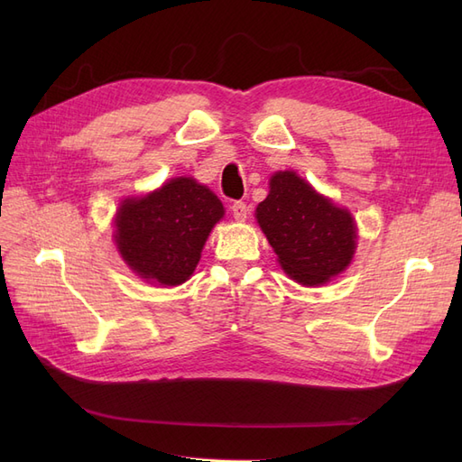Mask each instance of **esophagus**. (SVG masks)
<instances>
[{
    "label": "esophagus",
    "mask_w": 462,
    "mask_h": 462,
    "mask_svg": "<svg viewBox=\"0 0 462 462\" xmlns=\"http://www.w3.org/2000/svg\"><path fill=\"white\" fill-rule=\"evenodd\" d=\"M231 212H233V217H235V219L245 221L246 216H248V206H246L245 202H233Z\"/></svg>",
    "instance_id": "34e87169"
}]
</instances>
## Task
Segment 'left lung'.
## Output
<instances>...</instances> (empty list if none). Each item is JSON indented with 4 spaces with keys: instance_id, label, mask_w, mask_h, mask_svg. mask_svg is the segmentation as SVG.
Instances as JSON below:
<instances>
[{
    "instance_id": "left-lung-1",
    "label": "left lung",
    "mask_w": 462,
    "mask_h": 462,
    "mask_svg": "<svg viewBox=\"0 0 462 462\" xmlns=\"http://www.w3.org/2000/svg\"><path fill=\"white\" fill-rule=\"evenodd\" d=\"M256 219L282 268L306 287L328 283L351 263L356 226L351 212L318 194L295 171H277Z\"/></svg>"
}]
</instances>
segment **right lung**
<instances>
[{
	"label": "right lung",
	"instance_id": "right-lung-1",
	"mask_svg": "<svg viewBox=\"0 0 462 462\" xmlns=\"http://www.w3.org/2000/svg\"><path fill=\"white\" fill-rule=\"evenodd\" d=\"M223 214L221 200L208 187L192 177H175L158 190L119 204L116 245L136 275L175 287L192 275Z\"/></svg>",
	"mask_w": 462,
	"mask_h": 462
}]
</instances>
